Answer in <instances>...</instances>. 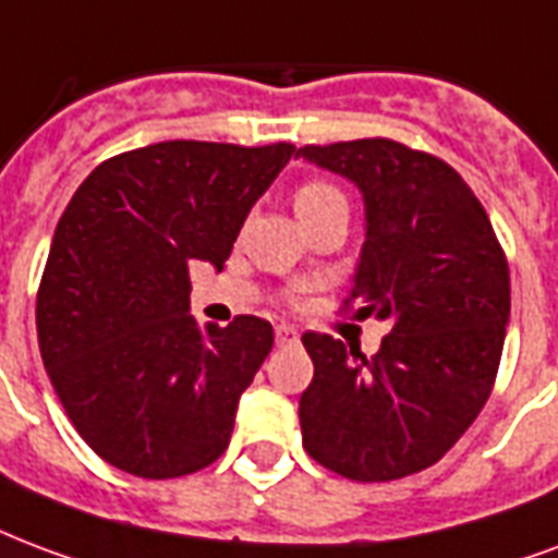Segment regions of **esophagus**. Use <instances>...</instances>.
I'll use <instances>...</instances> for the list:
<instances>
[{
    "label": "esophagus",
    "mask_w": 558,
    "mask_h": 558,
    "mask_svg": "<svg viewBox=\"0 0 558 558\" xmlns=\"http://www.w3.org/2000/svg\"><path fill=\"white\" fill-rule=\"evenodd\" d=\"M275 340H278V345H292V342H299V331L292 325H278L275 328Z\"/></svg>",
    "instance_id": "1"
}]
</instances>
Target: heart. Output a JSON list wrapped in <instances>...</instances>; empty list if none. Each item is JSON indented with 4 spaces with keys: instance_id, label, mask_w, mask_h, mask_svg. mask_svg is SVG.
<instances>
[{
    "instance_id": "1",
    "label": "heart",
    "mask_w": 558,
    "mask_h": 558,
    "mask_svg": "<svg viewBox=\"0 0 558 558\" xmlns=\"http://www.w3.org/2000/svg\"><path fill=\"white\" fill-rule=\"evenodd\" d=\"M342 195L328 183H319V180H313V183H304L295 192V213L299 216H307L313 209H322V206L328 204H340Z\"/></svg>"
}]
</instances>
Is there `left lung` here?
<instances>
[{
  "label": "left lung",
  "instance_id": "8db88e82",
  "mask_svg": "<svg viewBox=\"0 0 558 558\" xmlns=\"http://www.w3.org/2000/svg\"><path fill=\"white\" fill-rule=\"evenodd\" d=\"M295 156L345 177L363 197L354 316L390 325L375 357L331 333L301 337L313 381L301 393L304 449L354 482L432 468L488 402L511 287L485 209L456 168L390 138Z\"/></svg>",
  "mask_w": 558,
  "mask_h": 558
}]
</instances>
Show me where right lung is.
I'll use <instances>...</instances> for the list:
<instances>
[{
  "label": "right lung",
  "instance_id": "right-lung-1",
  "mask_svg": "<svg viewBox=\"0 0 558 558\" xmlns=\"http://www.w3.org/2000/svg\"><path fill=\"white\" fill-rule=\"evenodd\" d=\"M292 153L159 142L97 165L64 209L37 290V342L70 423L111 468L185 476L230 444L275 331L257 316L201 328L189 266L225 268Z\"/></svg>",
  "mask_w": 558,
  "mask_h": 558
}]
</instances>
